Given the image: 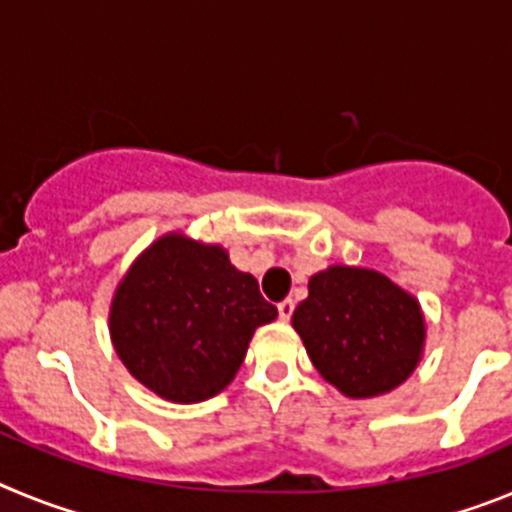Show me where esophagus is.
I'll use <instances>...</instances> for the list:
<instances>
[{"label":"esophagus","instance_id":"1","mask_svg":"<svg viewBox=\"0 0 512 512\" xmlns=\"http://www.w3.org/2000/svg\"><path fill=\"white\" fill-rule=\"evenodd\" d=\"M277 310H279V318H282V320H289V318H292V312H295V302H292V300L279 302Z\"/></svg>","mask_w":512,"mask_h":512}]
</instances>
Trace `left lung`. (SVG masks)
I'll list each match as a JSON object with an SVG mask.
<instances>
[{"label": "left lung", "instance_id": "obj_1", "mask_svg": "<svg viewBox=\"0 0 512 512\" xmlns=\"http://www.w3.org/2000/svg\"><path fill=\"white\" fill-rule=\"evenodd\" d=\"M292 325L315 369L348 397H374L410 377L425 323L413 297L369 269L330 266L307 284Z\"/></svg>", "mask_w": 512, "mask_h": 512}]
</instances>
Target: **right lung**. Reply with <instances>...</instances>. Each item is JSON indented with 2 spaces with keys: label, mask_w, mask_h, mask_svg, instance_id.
<instances>
[{
  "label": "right lung",
  "mask_w": 512,
  "mask_h": 512,
  "mask_svg": "<svg viewBox=\"0 0 512 512\" xmlns=\"http://www.w3.org/2000/svg\"><path fill=\"white\" fill-rule=\"evenodd\" d=\"M274 318L259 282L223 248L164 235L117 287L110 330L138 382L171 402H200L230 384L253 330Z\"/></svg>",
  "instance_id": "1"
}]
</instances>
